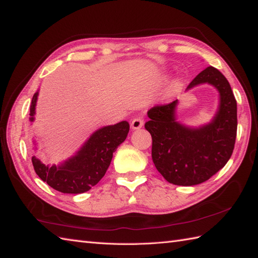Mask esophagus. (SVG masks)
I'll return each instance as SVG.
<instances>
[{
	"label": "esophagus",
	"instance_id": "obj_1",
	"mask_svg": "<svg viewBox=\"0 0 258 258\" xmlns=\"http://www.w3.org/2000/svg\"><path fill=\"white\" fill-rule=\"evenodd\" d=\"M131 125H132V128H133V130L141 128L143 125H144V117L141 116V115L134 117L133 121H132Z\"/></svg>",
	"mask_w": 258,
	"mask_h": 258
}]
</instances>
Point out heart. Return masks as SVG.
I'll return each mask as SVG.
<instances>
[{
	"label": "heart",
	"instance_id": "b5f03b06",
	"mask_svg": "<svg viewBox=\"0 0 258 258\" xmlns=\"http://www.w3.org/2000/svg\"><path fill=\"white\" fill-rule=\"evenodd\" d=\"M179 87H180V80L176 79V80H173V81L171 82L170 90H172V91H175V90H177Z\"/></svg>",
	"mask_w": 258,
	"mask_h": 258
}]
</instances>
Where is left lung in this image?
Returning <instances> with one entry per match:
<instances>
[{"label": "left lung", "instance_id": "1", "mask_svg": "<svg viewBox=\"0 0 258 258\" xmlns=\"http://www.w3.org/2000/svg\"><path fill=\"white\" fill-rule=\"evenodd\" d=\"M201 83L212 85L220 93V105L212 121L200 127H188L176 121L178 100L156 105L147 112L145 128L153 139L152 158L167 181L195 185L207 181L229 161L234 149L237 106L226 78L208 67L189 83L187 90Z\"/></svg>", "mask_w": 258, "mask_h": 258}]
</instances>
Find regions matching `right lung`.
<instances>
[{
  "instance_id": "add662e5",
  "label": "right lung",
  "mask_w": 258,
  "mask_h": 258,
  "mask_svg": "<svg viewBox=\"0 0 258 258\" xmlns=\"http://www.w3.org/2000/svg\"><path fill=\"white\" fill-rule=\"evenodd\" d=\"M38 92L34 94L29 112V119L34 121L35 106ZM130 124L122 121L104 126L90 136L75 156L60 166L45 165L32 157L34 169L41 180L62 194H82L97 184L109 168L113 153L126 140Z\"/></svg>"
}]
</instances>
